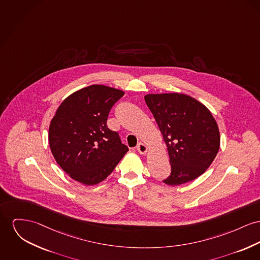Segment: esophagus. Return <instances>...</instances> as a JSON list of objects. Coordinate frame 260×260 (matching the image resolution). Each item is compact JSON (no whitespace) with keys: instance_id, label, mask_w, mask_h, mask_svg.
I'll use <instances>...</instances> for the list:
<instances>
[{"instance_id":"esophagus-1","label":"esophagus","mask_w":260,"mask_h":260,"mask_svg":"<svg viewBox=\"0 0 260 260\" xmlns=\"http://www.w3.org/2000/svg\"><path fill=\"white\" fill-rule=\"evenodd\" d=\"M137 150H138V152L141 154V155H144V154H146V153H147L148 148H147V146H146L145 144H143V143H139L138 146H137Z\"/></svg>"}]
</instances>
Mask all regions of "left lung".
I'll return each mask as SVG.
<instances>
[{"mask_svg":"<svg viewBox=\"0 0 260 260\" xmlns=\"http://www.w3.org/2000/svg\"><path fill=\"white\" fill-rule=\"evenodd\" d=\"M145 102L169 151L172 172L162 181L179 185L205 173L220 148L219 128L211 112L180 93L148 94Z\"/></svg>","mask_w":260,"mask_h":260,"instance_id":"8db88e82","label":"left lung"}]
</instances>
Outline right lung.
I'll return each instance as SVG.
<instances>
[{
	"label": "right lung",
	"instance_id": "1",
	"mask_svg": "<svg viewBox=\"0 0 260 260\" xmlns=\"http://www.w3.org/2000/svg\"><path fill=\"white\" fill-rule=\"evenodd\" d=\"M124 92L92 85L68 96L49 127V145L58 165L86 185L104 180L128 152L118 132L107 127L110 109Z\"/></svg>",
	"mask_w": 260,
	"mask_h": 260
}]
</instances>
